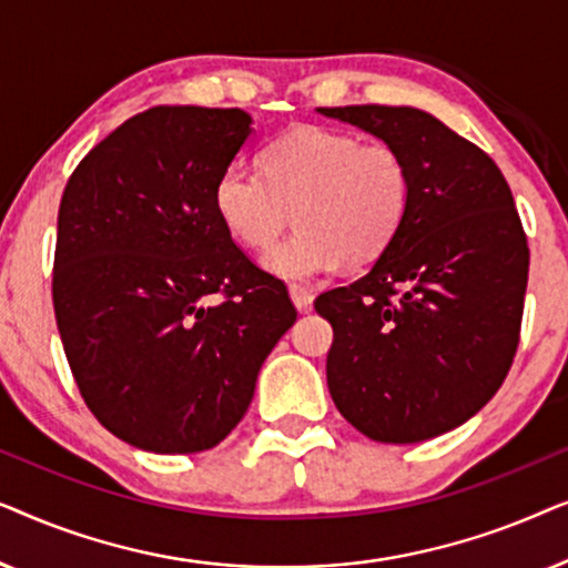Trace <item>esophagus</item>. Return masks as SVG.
Masks as SVG:
<instances>
[{
	"mask_svg": "<svg viewBox=\"0 0 568 568\" xmlns=\"http://www.w3.org/2000/svg\"><path fill=\"white\" fill-rule=\"evenodd\" d=\"M290 297H292V302H294V307L300 310V313H310V310H313V292L310 290H305V286H290Z\"/></svg>",
	"mask_w": 568,
	"mask_h": 568,
	"instance_id": "esophagus-1",
	"label": "esophagus"
}]
</instances>
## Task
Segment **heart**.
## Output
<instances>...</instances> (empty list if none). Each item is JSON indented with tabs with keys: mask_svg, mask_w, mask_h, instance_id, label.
Here are the masks:
<instances>
[{
	"mask_svg": "<svg viewBox=\"0 0 568 568\" xmlns=\"http://www.w3.org/2000/svg\"><path fill=\"white\" fill-rule=\"evenodd\" d=\"M261 170L232 162L214 185V209L240 245L263 251L292 220L294 235L263 255L286 282H310L346 261L383 255L406 222L410 170L398 146L346 131L302 126L266 146Z\"/></svg>",
	"mask_w": 568,
	"mask_h": 568,
	"instance_id": "heart-1",
	"label": "heart"
}]
</instances>
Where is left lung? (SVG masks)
Masks as SVG:
<instances>
[{
    "label": "left lung",
    "instance_id": "8db88e82",
    "mask_svg": "<svg viewBox=\"0 0 568 568\" xmlns=\"http://www.w3.org/2000/svg\"><path fill=\"white\" fill-rule=\"evenodd\" d=\"M398 146L410 206L354 284L315 300L333 325L331 398L354 429L414 445L476 416L515 359L530 251L501 170L418 108H317Z\"/></svg>",
    "mask_w": 568,
    "mask_h": 568
}]
</instances>
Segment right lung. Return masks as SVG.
I'll return each mask as SVG.
<instances>
[{"label":"right lung","mask_w":568,"mask_h":568,"mask_svg":"<svg viewBox=\"0 0 568 568\" xmlns=\"http://www.w3.org/2000/svg\"><path fill=\"white\" fill-rule=\"evenodd\" d=\"M251 134L240 108H150L92 146L61 196L53 313L67 362L98 422L146 453L220 445L297 321L214 209L216 178Z\"/></svg>","instance_id":"right-lung-1"}]
</instances>
